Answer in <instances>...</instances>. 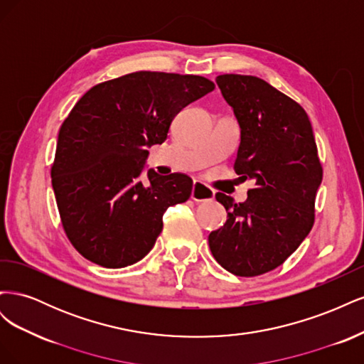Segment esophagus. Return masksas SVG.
<instances>
[{
	"label": "esophagus",
	"mask_w": 364,
	"mask_h": 364,
	"mask_svg": "<svg viewBox=\"0 0 364 364\" xmlns=\"http://www.w3.org/2000/svg\"><path fill=\"white\" fill-rule=\"evenodd\" d=\"M191 199L197 203L209 202V200L214 199V191L209 188L208 185L202 183L200 181H194L193 191H191Z\"/></svg>",
	"instance_id": "1"
}]
</instances>
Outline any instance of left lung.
Returning <instances> with one entry per match:
<instances>
[{
  "label": "left lung",
  "mask_w": 364,
  "mask_h": 364,
  "mask_svg": "<svg viewBox=\"0 0 364 364\" xmlns=\"http://www.w3.org/2000/svg\"><path fill=\"white\" fill-rule=\"evenodd\" d=\"M215 82L241 129L234 170L255 186L243 203L215 194L228 220L208 243L228 272L258 277L281 266L310 234L323 170L299 103L255 75L223 74Z\"/></svg>",
  "instance_id": "1"
}]
</instances>
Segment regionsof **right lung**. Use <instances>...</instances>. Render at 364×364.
I'll return each instance as SVG.
<instances>
[{"instance_id": "1", "label": "right lung", "mask_w": 364, "mask_h": 364, "mask_svg": "<svg viewBox=\"0 0 364 364\" xmlns=\"http://www.w3.org/2000/svg\"><path fill=\"white\" fill-rule=\"evenodd\" d=\"M202 75L138 71L92 86L59 130L51 183L60 222L82 257L107 269L144 258L167 208L190 199L186 174H139L182 107L211 92Z\"/></svg>"}]
</instances>
